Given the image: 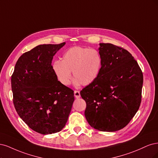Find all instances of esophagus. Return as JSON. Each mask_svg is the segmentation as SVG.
Listing matches in <instances>:
<instances>
[{"label":"esophagus","instance_id":"esophagus-1","mask_svg":"<svg viewBox=\"0 0 158 158\" xmlns=\"http://www.w3.org/2000/svg\"><path fill=\"white\" fill-rule=\"evenodd\" d=\"M74 96H75V97L76 98H80L81 94H80V92H79V91H78V90H75V91H74Z\"/></svg>","mask_w":158,"mask_h":158}]
</instances>
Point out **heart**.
I'll return each mask as SVG.
<instances>
[{"instance_id": "heart-1", "label": "heart", "mask_w": 158, "mask_h": 158, "mask_svg": "<svg viewBox=\"0 0 158 158\" xmlns=\"http://www.w3.org/2000/svg\"><path fill=\"white\" fill-rule=\"evenodd\" d=\"M102 67V58L96 50L74 47L69 48L62 61L56 60L52 68L60 82L68 85L72 80V72L75 78V84L87 86L96 79Z\"/></svg>"}]
</instances>
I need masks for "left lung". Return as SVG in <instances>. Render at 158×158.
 Listing matches in <instances>:
<instances>
[{"instance_id": "left-lung-1", "label": "left lung", "mask_w": 158, "mask_h": 158, "mask_svg": "<svg viewBox=\"0 0 158 158\" xmlns=\"http://www.w3.org/2000/svg\"><path fill=\"white\" fill-rule=\"evenodd\" d=\"M102 67L98 77L81 91L86 102L85 118L100 131L123 129L138 111L143 75L127 50L110 43H100Z\"/></svg>"}]
</instances>
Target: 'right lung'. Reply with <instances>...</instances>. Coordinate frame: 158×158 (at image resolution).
Returning a JSON list of instances; mask_svg holds the SVG:
<instances>
[{
	"instance_id": "add662e5",
	"label": "right lung",
	"mask_w": 158,
	"mask_h": 158,
	"mask_svg": "<svg viewBox=\"0 0 158 158\" xmlns=\"http://www.w3.org/2000/svg\"><path fill=\"white\" fill-rule=\"evenodd\" d=\"M65 44H40L25 52L12 75L15 109L29 128L43 135L64 128L74 101L73 90L60 82L52 65Z\"/></svg>"
}]
</instances>
